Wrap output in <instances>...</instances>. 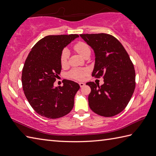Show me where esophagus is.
<instances>
[{"mask_svg": "<svg viewBox=\"0 0 156 156\" xmlns=\"http://www.w3.org/2000/svg\"><path fill=\"white\" fill-rule=\"evenodd\" d=\"M79 85H80V87L81 88H82V87H84L85 84L83 83V82H80V83H79Z\"/></svg>", "mask_w": 156, "mask_h": 156, "instance_id": "esophagus-1", "label": "esophagus"}]
</instances>
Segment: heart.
Segmentation results:
<instances>
[{"label":"heart","mask_w":156,"mask_h":156,"mask_svg":"<svg viewBox=\"0 0 156 156\" xmlns=\"http://www.w3.org/2000/svg\"><path fill=\"white\" fill-rule=\"evenodd\" d=\"M74 49L78 53V54L81 55L82 57L84 58L87 55H90V48L89 47L87 44H86L84 42L79 41L74 45ZM69 54L67 49H64L62 51L61 57H60V62L62 66H65L67 64V61L68 59ZM87 71L86 69H73L71 72L69 73L71 77L75 79H78V80H81L84 78V76L87 74Z\"/></svg>","instance_id":"heart-1"}]
</instances>
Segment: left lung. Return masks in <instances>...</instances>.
Returning <instances> with one entry per match:
<instances>
[{
  "label": "left lung",
  "mask_w": 156,
  "mask_h": 156,
  "mask_svg": "<svg viewBox=\"0 0 156 156\" xmlns=\"http://www.w3.org/2000/svg\"><path fill=\"white\" fill-rule=\"evenodd\" d=\"M80 36L94 52L92 76L104 78L101 86L93 82L87 83L91 88L89 107L99 115L113 117L124 110L133 94L135 72L133 63L123 46L113 36L106 34Z\"/></svg>",
  "instance_id": "left-lung-1"
}]
</instances>
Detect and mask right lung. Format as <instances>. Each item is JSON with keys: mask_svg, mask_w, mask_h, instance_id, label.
I'll use <instances>...</instances> for the list:
<instances>
[{"mask_svg": "<svg viewBox=\"0 0 156 156\" xmlns=\"http://www.w3.org/2000/svg\"><path fill=\"white\" fill-rule=\"evenodd\" d=\"M78 37L77 34L45 36L33 47L26 59L22 71L23 89L31 107L42 117H62L74 107L79 84L68 80L62 87H54V83L62 70L63 49Z\"/></svg>", "mask_w": 156, "mask_h": 156, "instance_id": "add662e5", "label": "right lung"}]
</instances>
